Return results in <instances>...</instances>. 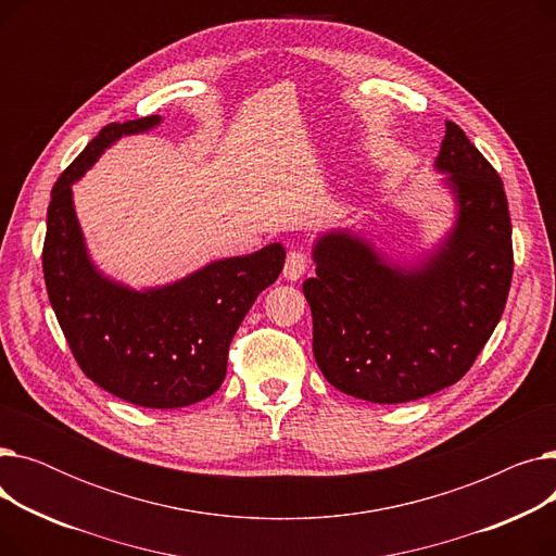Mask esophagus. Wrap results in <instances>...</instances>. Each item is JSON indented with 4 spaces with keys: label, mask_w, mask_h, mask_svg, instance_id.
Listing matches in <instances>:
<instances>
[{
    "label": "esophagus",
    "mask_w": 556,
    "mask_h": 556,
    "mask_svg": "<svg viewBox=\"0 0 556 556\" xmlns=\"http://www.w3.org/2000/svg\"><path fill=\"white\" fill-rule=\"evenodd\" d=\"M308 266H311V256H308V252H306V250H302V248L290 250V252H288V256H286L283 277H286V279H290V281H298L300 277H304V275H306Z\"/></svg>",
    "instance_id": "esophagus-1"
}]
</instances>
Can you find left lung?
<instances>
[{
    "instance_id": "1",
    "label": "left lung",
    "mask_w": 556,
    "mask_h": 556,
    "mask_svg": "<svg viewBox=\"0 0 556 556\" xmlns=\"http://www.w3.org/2000/svg\"><path fill=\"white\" fill-rule=\"evenodd\" d=\"M434 166L448 173L457 220L421 266H388L349 231L315 243L317 277L302 288L313 354L327 381L349 396L405 403L451 388L505 311L514 248L501 175L453 122Z\"/></svg>"
}]
</instances>
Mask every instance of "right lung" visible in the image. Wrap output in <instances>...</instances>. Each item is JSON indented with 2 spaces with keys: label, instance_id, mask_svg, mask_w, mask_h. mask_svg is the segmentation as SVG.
<instances>
[{
  "label": "right lung",
  "instance_id": "obj_1",
  "mask_svg": "<svg viewBox=\"0 0 556 556\" xmlns=\"http://www.w3.org/2000/svg\"><path fill=\"white\" fill-rule=\"evenodd\" d=\"M160 116L108 124L51 189L42 270L49 302L87 378L132 405L185 407L212 396L227 374L233 333L261 290L277 281L286 250L210 263L164 288L137 293L105 279L85 252L72 182L122 135L151 130Z\"/></svg>",
  "mask_w": 556,
  "mask_h": 556
}]
</instances>
